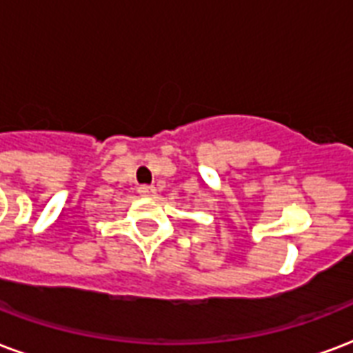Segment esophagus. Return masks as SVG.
Returning a JSON list of instances; mask_svg holds the SVG:
<instances>
[{"instance_id": "1", "label": "esophagus", "mask_w": 353, "mask_h": 353, "mask_svg": "<svg viewBox=\"0 0 353 353\" xmlns=\"http://www.w3.org/2000/svg\"><path fill=\"white\" fill-rule=\"evenodd\" d=\"M138 194L145 198H153L157 194V189L155 187H151V185H140V187H138Z\"/></svg>"}]
</instances>
